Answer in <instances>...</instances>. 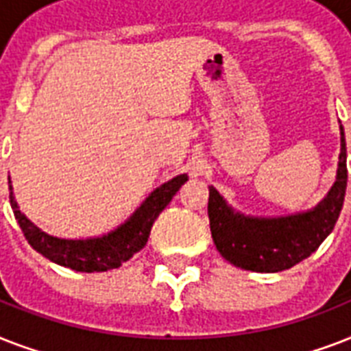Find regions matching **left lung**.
<instances>
[{
    "label": "left lung",
    "instance_id": "left-lung-1",
    "mask_svg": "<svg viewBox=\"0 0 351 351\" xmlns=\"http://www.w3.org/2000/svg\"><path fill=\"white\" fill-rule=\"evenodd\" d=\"M346 140L341 125L337 178L321 204L304 213L258 219L237 213L209 187V228L220 255L233 266L258 273L284 271L304 261L335 228L346 195Z\"/></svg>",
    "mask_w": 351,
    "mask_h": 351
}]
</instances>
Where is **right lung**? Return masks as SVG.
I'll return each mask as SVG.
<instances>
[{"instance_id":"obj_1","label":"right lung","mask_w":351,"mask_h":351,"mask_svg":"<svg viewBox=\"0 0 351 351\" xmlns=\"http://www.w3.org/2000/svg\"><path fill=\"white\" fill-rule=\"evenodd\" d=\"M186 180L187 175H178L156 187L145 198V202L131 215V219H127L111 233L96 237V239H58L41 231L19 211L18 202L14 198L12 186H10V178H8V191H10L8 198H10L14 217L18 220L25 239L29 240V244L38 253L47 256L54 264L71 267L74 271H107V269L120 267L123 262L129 261L134 253H138L147 244L154 220L158 219V215L164 211L165 206L171 202V198L175 197L176 191L184 186Z\"/></svg>"}]
</instances>
